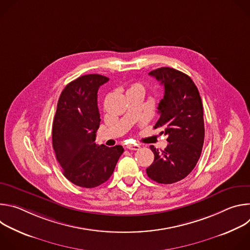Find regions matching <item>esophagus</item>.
<instances>
[{"mask_svg":"<svg viewBox=\"0 0 250 250\" xmlns=\"http://www.w3.org/2000/svg\"><path fill=\"white\" fill-rule=\"evenodd\" d=\"M125 148L128 150H139L140 146L138 145H127Z\"/></svg>","mask_w":250,"mask_h":250,"instance_id":"1","label":"esophagus"}]
</instances>
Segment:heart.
Returning a JSON list of instances; mask_svg holds the SVG:
<instances>
[{
  "label": "heart",
  "mask_w": 250,
  "mask_h": 250,
  "mask_svg": "<svg viewBox=\"0 0 250 250\" xmlns=\"http://www.w3.org/2000/svg\"><path fill=\"white\" fill-rule=\"evenodd\" d=\"M128 91H138V92H141L142 94H145L146 88H145V86L142 85L141 83H134V84H132V85L129 87Z\"/></svg>",
  "instance_id": "heart-1"
}]
</instances>
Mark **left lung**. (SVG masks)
I'll use <instances>...</instances> for the list:
<instances>
[{
  "instance_id": "8db88e82",
  "label": "left lung",
  "mask_w": 250,
  "mask_h": 250,
  "mask_svg": "<svg viewBox=\"0 0 250 250\" xmlns=\"http://www.w3.org/2000/svg\"><path fill=\"white\" fill-rule=\"evenodd\" d=\"M149 75L164 86L158 104L160 115L154 128H163L168 145L161 151L150 146L154 161L146 169L151 180L172 184L184 179L195 168L204 145L205 125L203 104L197 86L185 73L161 67Z\"/></svg>"
}]
</instances>
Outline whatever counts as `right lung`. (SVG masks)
I'll return each mask as SVG.
<instances>
[{"mask_svg": "<svg viewBox=\"0 0 250 250\" xmlns=\"http://www.w3.org/2000/svg\"><path fill=\"white\" fill-rule=\"evenodd\" d=\"M109 81L99 74L84 75L62 91L52 125V146L63 175L73 184L95 188L112 176L124 152L121 146L95 144L100 126L98 90Z\"/></svg>", "mask_w": 250, "mask_h": 250, "instance_id": "1", "label": "right lung"}]
</instances>
